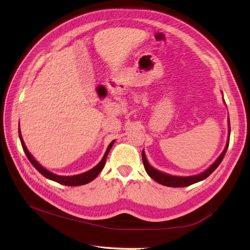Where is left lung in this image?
Returning a JSON list of instances; mask_svg holds the SVG:
<instances>
[{
  "label": "left lung",
  "instance_id": "obj_1",
  "mask_svg": "<svg viewBox=\"0 0 250 250\" xmlns=\"http://www.w3.org/2000/svg\"><path fill=\"white\" fill-rule=\"evenodd\" d=\"M229 121V137H228V141H227V145L225 147L224 151L221 152V155L217 158V160L211 164V166L205 169L204 172H202L201 174L198 175H193V176H173V175H168L167 173H163L158 171L155 167H152L149 163H148L146 156H145V152L143 150L142 152V158H143V163H144V167L147 174L149 175V176L153 179L156 180L157 183L161 184L163 186H167V187H187V186H190L192 184L195 183H199L201 180H203L205 178H207L209 176V175L213 173L215 169L218 167L219 164L221 163L222 159H224L227 149H228V146H229V142H230V119L228 120Z\"/></svg>",
  "mask_w": 250,
  "mask_h": 250
}]
</instances>
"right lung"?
Returning a JSON list of instances; mask_svg holds the SVG:
<instances>
[{
  "mask_svg": "<svg viewBox=\"0 0 250 250\" xmlns=\"http://www.w3.org/2000/svg\"><path fill=\"white\" fill-rule=\"evenodd\" d=\"M19 139H20L21 145H22V148H23V150L25 152V155H26V157H28L30 162L32 163V166H33L37 169V171H39L46 178L51 179V180H54V182H57V183H59L61 185H65V186H82V185H86L90 182H92V180L95 177H97L98 175L100 174V172L103 169V167L105 166V162H106V158H107V155H108V152L110 150V148H111V146H113L114 142H115V141H113L108 145L107 149H106V152L104 153V157L102 158V160L99 162L98 166H95L93 168L89 169L88 172H84V173L78 174V175H73V176H60V175H56L54 173H51V172L48 171V169H46L45 167H42L41 164L33 158V156H32L31 153L29 152L28 148L25 147L22 136H21V134H20V125H19Z\"/></svg>",
  "mask_w": 250,
  "mask_h": 250,
  "instance_id": "1",
  "label": "right lung"
}]
</instances>
